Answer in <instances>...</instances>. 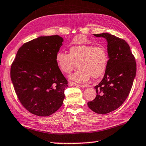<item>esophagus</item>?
<instances>
[{"label": "esophagus", "mask_w": 146, "mask_h": 146, "mask_svg": "<svg viewBox=\"0 0 146 146\" xmlns=\"http://www.w3.org/2000/svg\"><path fill=\"white\" fill-rule=\"evenodd\" d=\"M69 86H80V87H86V85L78 84H77V83L73 82H69Z\"/></svg>", "instance_id": "esophagus-1"}]
</instances>
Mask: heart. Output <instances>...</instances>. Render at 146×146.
I'll use <instances>...</instances> for the list:
<instances>
[{"label":"heart","mask_w":146,"mask_h":146,"mask_svg":"<svg viewBox=\"0 0 146 146\" xmlns=\"http://www.w3.org/2000/svg\"><path fill=\"white\" fill-rule=\"evenodd\" d=\"M109 55L105 46L77 45L69 48V54L60 51L56 55V62L61 71L70 74L77 66L79 69L71 75L70 78L78 82H86L92 77L98 78L105 73Z\"/></svg>","instance_id":"heart-1"}]
</instances>
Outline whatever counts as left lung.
I'll return each instance as SVG.
<instances>
[{
	"label": "left lung",
	"instance_id": "8db88e82",
	"mask_svg": "<svg viewBox=\"0 0 146 146\" xmlns=\"http://www.w3.org/2000/svg\"><path fill=\"white\" fill-rule=\"evenodd\" d=\"M108 42L109 62L102 80L95 86L96 97L88 102L92 111L105 114L118 108L126 100L136 76L135 58L123 39L108 33L94 34Z\"/></svg>",
	"mask_w": 146,
	"mask_h": 146
}]
</instances>
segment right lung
Here are the masks:
<instances>
[{
	"mask_svg": "<svg viewBox=\"0 0 146 146\" xmlns=\"http://www.w3.org/2000/svg\"><path fill=\"white\" fill-rule=\"evenodd\" d=\"M63 39L41 36L21 47L12 62L10 77L21 105L32 114L48 116L59 109L68 85L56 62Z\"/></svg>",
	"mask_w": 146,
	"mask_h": 146,
	"instance_id": "add662e5",
	"label": "right lung"
}]
</instances>
